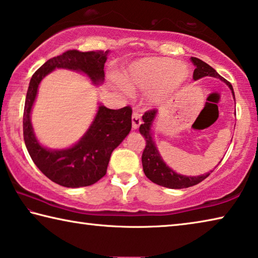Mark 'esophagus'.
<instances>
[{"mask_svg":"<svg viewBox=\"0 0 258 258\" xmlns=\"http://www.w3.org/2000/svg\"><path fill=\"white\" fill-rule=\"evenodd\" d=\"M141 124H142V119H141V116H140V113L139 112H133V115H132V127H133V130H138Z\"/></svg>","mask_w":258,"mask_h":258,"instance_id":"1","label":"esophagus"}]
</instances>
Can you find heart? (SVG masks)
Wrapping results in <instances>:
<instances>
[{
	"label": "heart",
	"mask_w": 258,
	"mask_h": 258,
	"mask_svg": "<svg viewBox=\"0 0 258 258\" xmlns=\"http://www.w3.org/2000/svg\"><path fill=\"white\" fill-rule=\"evenodd\" d=\"M189 69L184 64L166 58H146L131 64L125 73L124 83L118 87L124 92H148L151 103L165 101L184 84Z\"/></svg>",
	"instance_id": "heart-1"
}]
</instances>
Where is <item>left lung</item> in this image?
Listing matches in <instances>:
<instances>
[{
    "instance_id": "8db88e82",
    "label": "left lung",
    "mask_w": 258,
    "mask_h": 258,
    "mask_svg": "<svg viewBox=\"0 0 258 258\" xmlns=\"http://www.w3.org/2000/svg\"><path fill=\"white\" fill-rule=\"evenodd\" d=\"M191 61L196 67L194 72V80L197 81L200 78L206 77V76H212L220 78L222 82H224L226 85L230 87L231 92H232L233 99H234V92L233 87L230 83L224 80L220 74H218L215 69L212 68L209 64L204 62L203 60L198 58H194L191 56ZM235 101V100H234ZM157 115H158V110H149L145 112V115L142 116L143 123L140 125V133L146 140V148L143 150L142 154V166H143V172H145L146 176L149 178L156 184L169 187V189H183V187H189L192 185H196L204 181L205 178L209 176L213 171L208 172L206 174H203V175L198 176H185L181 175V174H177L174 172L173 169L169 167V166L166 165L165 161L161 158L159 154L158 148L155 142L154 138H152V125L155 123V119ZM221 163V161H220Z\"/></svg>"
}]
</instances>
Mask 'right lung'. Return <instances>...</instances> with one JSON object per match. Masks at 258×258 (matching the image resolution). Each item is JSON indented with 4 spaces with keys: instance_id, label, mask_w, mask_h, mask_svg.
<instances>
[{
    "instance_id": "right-lung-1",
    "label": "right lung",
    "mask_w": 258,
    "mask_h": 258,
    "mask_svg": "<svg viewBox=\"0 0 258 258\" xmlns=\"http://www.w3.org/2000/svg\"><path fill=\"white\" fill-rule=\"evenodd\" d=\"M109 51L81 52L69 50L51 58L30 78L24 109V140L30 158L51 181L66 187L94 184L107 173L111 152L127 137L132 128V109L117 110L99 104L90 127L80 141L66 149H49L35 137L30 113L43 78L54 69L82 73L94 85L104 81V63Z\"/></svg>"
}]
</instances>
